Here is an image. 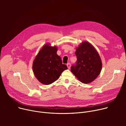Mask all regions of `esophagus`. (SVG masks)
<instances>
[{
	"label": "esophagus",
	"mask_w": 126,
	"mask_h": 126,
	"mask_svg": "<svg viewBox=\"0 0 126 126\" xmlns=\"http://www.w3.org/2000/svg\"><path fill=\"white\" fill-rule=\"evenodd\" d=\"M67 68H70V67H71V65H70V63H67Z\"/></svg>",
	"instance_id": "34e87169"
}]
</instances>
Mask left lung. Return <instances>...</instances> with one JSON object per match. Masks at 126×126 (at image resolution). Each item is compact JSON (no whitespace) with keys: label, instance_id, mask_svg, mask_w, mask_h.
Wrapping results in <instances>:
<instances>
[{"label":"left lung","instance_id":"8db88e82","mask_svg":"<svg viewBox=\"0 0 126 126\" xmlns=\"http://www.w3.org/2000/svg\"><path fill=\"white\" fill-rule=\"evenodd\" d=\"M77 64L72 66L71 71L82 83L94 81L101 73L102 62L94 46L88 41H83L76 47Z\"/></svg>","mask_w":126,"mask_h":126}]
</instances>
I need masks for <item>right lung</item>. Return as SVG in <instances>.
Wrapping results in <instances>:
<instances>
[{
    "label": "right lung",
    "mask_w": 126,
    "mask_h": 126,
    "mask_svg": "<svg viewBox=\"0 0 126 126\" xmlns=\"http://www.w3.org/2000/svg\"><path fill=\"white\" fill-rule=\"evenodd\" d=\"M56 46L46 43L38 52L32 63V71L37 80L44 85H49L57 81L62 72L67 69L63 64L57 51Z\"/></svg>",
    "instance_id": "add662e5"
}]
</instances>
